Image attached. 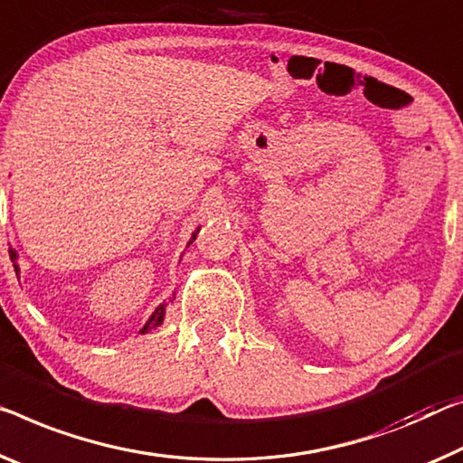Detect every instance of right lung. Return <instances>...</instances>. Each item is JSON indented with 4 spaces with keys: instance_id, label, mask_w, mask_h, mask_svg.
Masks as SVG:
<instances>
[{
    "instance_id": "1",
    "label": "right lung",
    "mask_w": 463,
    "mask_h": 463,
    "mask_svg": "<svg viewBox=\"0 0 463 463\" xmlns=\"http://www.w3.org/2000/svg\"><path fill=\"white\" fill-rule=\"evenodd\" d=\"M192 240H196V233H194V236H192ZM190 240V241H192ZM10 259L14 260V259H16V252H14V250H10ZM14 267H18V265H14ZM163 317H165V306H159V308L157 310H155L153 312V317L151 318H148V323L145 325V326H142V331L140 333H148V331H153L155 329V326H159L161 323H163Z\"/></svg>"
}]
</instances>
